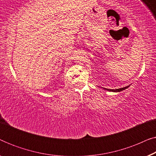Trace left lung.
I'll return each instance as SVG.
<instances>
[{
    "label": "left lung",
    "mask_w": 156,
    "mask_h": 156,
    "mask_svg": "<svg viewBox=\"0 0 156 156\" xmlns=\"http://www.w3.org/2000/svg\"><path fill=\"white\" fill-rule=\"evenodd\" d=\"M130 85L127 87H123V88H120V89H105L104 88V89H106V90L107 91H113V92H120V91H123V90H125L126 89H127L128 87H129Z\"/></svg>",
    "instance_id": "left-lung-1"
}]
</instances>
